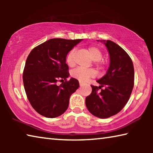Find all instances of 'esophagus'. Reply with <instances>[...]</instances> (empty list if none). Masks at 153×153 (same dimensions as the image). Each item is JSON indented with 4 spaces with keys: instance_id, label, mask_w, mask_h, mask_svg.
<instances>
[{
    "instance_id": "esophagus-1",
    "label": "esophagus",
    "mask_w": 153,
    "mask_h": 153,
    "mask_svg": "<svg viewBox=\"0 0 153 153\" xmlns=\"http://www.w3.org/2000/svg\"><path fill=\"white\" fill-rule=\"evenodd\" d=\"M79 86H82V85H83V82H80V81H79Z\"/></svg>"
}]
</instances>
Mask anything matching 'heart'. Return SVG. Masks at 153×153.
Masks as SVG:
<instances>
[{
	"label": "heart",
	"mask_w": 153,
	"mask_h": 153,
	"mask_svg": "<svg viewBox=\"0 0 153 153\" xmlns=\"http://www.w3.org/2000/svg\"><path fill=\"white\" fill-rule=\"evenodd\" d=\"M88 51L91 55L92 59L95 61H100L102 58V52L98 48L95 46H90L88 48ZM74 53L75 50H72L69 52L66 57V62L69 66H74L75 65V59H74ZM96 72L94 69H84L82 67H78L71 72V76L74 78L79 80L81 82H85L90 77L95 76Z\"/></svg>",
	"instance_id": "b5f03b06"
}]
</instances>
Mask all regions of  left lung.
Returning <instances> with one entry per match:
<instances>
[{
  "mask_svg": "<svg viewBox=\"0 0 153 153\" xmlns=\"http://www.w3.org/2000/svg\"><path fill=\"white\" fill-rule=\"evenodd\" d=\"M100 42L109 54V67L107 74L97 80L100 86H91L92 90L86 98V105L93 115L105 119L116 115L128 102L134 87V69L131 58L121 46L111 40ZM102 87L105 88L102 89ZM99 89L101 91H98Z\"/></svg>",
  "mask_w": 153,
  "mask_h": 153,
  "instance_id": "left-lung-1",
  "label": "left lung"
}]
</instances>
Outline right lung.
Returning a JSON list of instances; mask_svg holds the SVG:
<instances>
[{"instance_id":"right-lung-1","label":"right lung","mask_w":153,"mask_h":153,"mask_svg":"<svg viewBox=\"0 0 153 153\" xmlns=\"http://www.w3.org/2000/svg\"><path fill=\"white\" fill-rule=\"evenodd\" d=\"M82 40L50 39L35 47L27 56L23 74L25 91L32 107L44 117L55 118L63 114L71 95L79 86L78 80L73 77L67 81L69 74L66 57ZM57 81L62 82L60 86Z\"/></svg>"}]
</instances>
